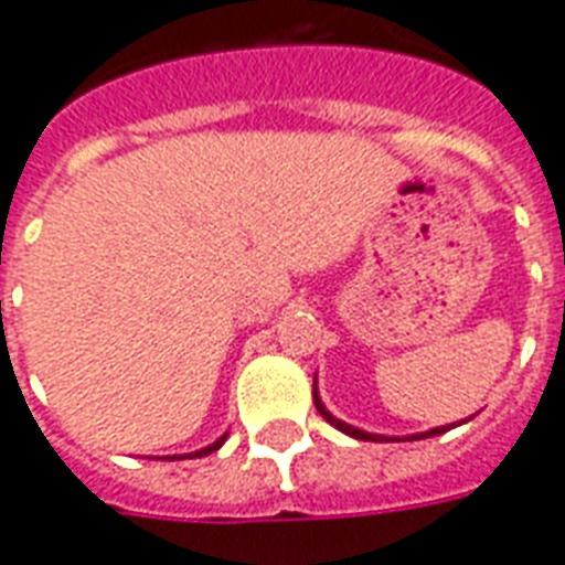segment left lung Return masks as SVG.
Here are the masks:
<instances>
[{
  "mask_svg": "<svg viewBox=\"0 0 565 565\" xmlns=\"http://www.w3.org/2000/svg\"><path fill=\"white\" fill-rule=\"evenodd\" d=\"M313 406H317V412H320L329 424H334L340 429V433H347V436L352 438H361V441H382V436H373V433H364V429H355V426L343 424V420H338V417L331 415V412H326V406L320 403V397H317V391H313ZM450 426H438V429H429V433H424V436H412L417 441V438H429V436H441V433H447Z\"/></svg>",
  "mask_w": 565,
  "mask_h": 565,
  "instance_id": "1",
  "label": "left lung"
}]
</instances>
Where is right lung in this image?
<instances>
[{"instance_id": "1", "label": "right lung", "mask_w": 565, "mask_h": 565, "mask_svg": "<svg viewBox=\"0 0 565 565\" xmlns=\"http://www.w3.org/2000/svg\"><path fill=\"white\" fill-rule=\"evenodd\" d=\"M222 445H225V436L218 438V441H213V445H210V447H204V450H198V454H192V456H210V454H213V450H218V447H222ZM174 459H183V456H174Z\"/></svg>"}]
</instances>
